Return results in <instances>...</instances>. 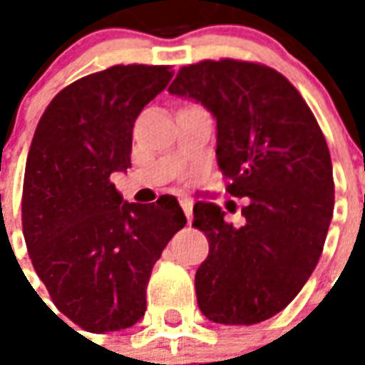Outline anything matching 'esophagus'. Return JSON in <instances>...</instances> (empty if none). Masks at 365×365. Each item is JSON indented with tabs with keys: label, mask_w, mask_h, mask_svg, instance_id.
Returning a JSON list of instances; mask_svg holds the SVG:
<instances>
[{
	"label": "esophagus",
	"mask_w": 365,
	"mask_h": 365,
	"mask_svg": "<svg viewBox=\"0 0 365 365\" xmlns=\"http://www.w3.org/2000/svg\"><path fill=\"white\" fill-rule=\"evenodd\" d=\"M180 205H182L183 212H185L187 222L191 223V220H193V200L189 199V197H182V199H180Z\"/></svg>",
	"instance_id": "esophagus-1"
}]
</instances>
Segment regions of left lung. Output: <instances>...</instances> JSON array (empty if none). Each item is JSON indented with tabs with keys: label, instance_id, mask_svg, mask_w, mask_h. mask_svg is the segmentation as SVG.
<instances>
[{
	"label": "left lung",
	"instance_id": "obj_1",
	"mask_svg": "<svg viewBox=\"0 0 365 365\" xmlns=\"http://www.w3.org/2000/svg\"><path fill=\"white\" fill-rule=\"evenodd\" d=\"M168 93L212 111L229 195L250 199L242 227L214 202L193 206V227L210 242L195 274L199 309L225 326L263 322L294 301L322 255L335 199L326 138L297 88L259 62L183 66Z\"/></svg>",
	"mask_w": 365,
	"mask_h": 365
}]
</instances>
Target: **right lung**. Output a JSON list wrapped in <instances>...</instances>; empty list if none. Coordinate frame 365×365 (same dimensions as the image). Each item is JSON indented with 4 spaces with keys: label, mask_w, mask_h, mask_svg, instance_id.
I'll return each mask as SVG.
<instances>
[{
    "label": "right lung",
    "mask_w": 365,
    "mask_h": 365,
    "mask_svg": "<svg viewBox=\"0 0 365 365\" xmlns=\"http://www.w3.org/2000/svg\"><path fill=\"white\" fill-rule=\"evenodd\" d=\"M172 76L170 66H111L62 88L37 123L22 231L53 303L85 331H117L143 317L155 261L187 222L170 195L136 205L111 183L130 166L136 117Z\"/></svg>",
    "instance_id": "right-lung-1"
}]
</instances>
